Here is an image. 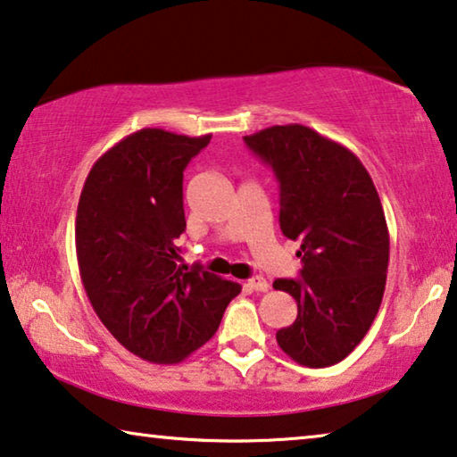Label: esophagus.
Returning a JSON list of instances; mask_svg holds the SVG:
<instances>
[{
  "label": "esophagus",
  "mask_w": 457,
  "mask_h": 457,
  "mask_svg": "<svg viewBox=\"0 0 457 457\" xmlns=\"http://www.w3.org/2000/svg\"><path fill=\"white\" fill-rule=\"evenodd\" d=\"M246 285L252 291H267L269 289V281L264 277H252Z\"/></svg>",
  "instance_id": "1"
}]
</instances>
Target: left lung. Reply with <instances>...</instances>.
Segmentation results:
<instances>
[{
  "instance_id": "obj_1",
  "label": "left lung",
  "mask_w": 457,
  "mask_h": 457,
  "mask_svg": "<svg viewBox=\"0 0 457 457\" xmlns=\"http://www.w3.org/2000/svg\"><path fill=\"white\" fill-rule=\"evenodd\" d=\"M278 180V223L299 242V278L272 287L297 302L277 343L305 367L343 361L363 340L386 289L390 236L370 172L351 149L303 125L244 137Z\"/></svg>"
}]
</instances>
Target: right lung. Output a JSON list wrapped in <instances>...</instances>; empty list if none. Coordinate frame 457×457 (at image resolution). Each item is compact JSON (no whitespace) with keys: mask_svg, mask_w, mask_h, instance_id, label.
Masks as SVG:
<instances>
[{"mask_svg":"<svg viewBox=\"0 0 457 457\" xmlns=\"http://www.w3.org/2000/svg\"><path fill=\"white\" fill-rule=\"evenodd\" d=\"M211 135L141 129L98 158L81 190L76 250L84 289L108 332L152 363H179L220 328L240 285L179 267L182 179Z\"/></svg>","mask_w":457,"mask_h":457,"instance_id":"add662e5","label":"right lung"}]
</instances>
